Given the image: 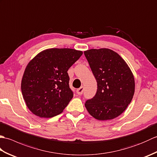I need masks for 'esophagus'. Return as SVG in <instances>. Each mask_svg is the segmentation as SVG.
<instances>
[{"instance_id": "34e87169", "label": "esophagus", "mask_w": 157, "mask_h": 157, "mask_svg": "<svg viewBox=\"0 0 157 157\" xmlns=\"http://www.w3.org/2000/svg\"><path fill=\"white\" fill-rule=\"evenodd\" d=\"M84 86H82V87L78 88V90H77V93H78V95L82 94L83 92H84Z\"/></svg>"}]
</instances>
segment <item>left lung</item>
I'll list each match as a JSON object with an SVG mask.
<instances>
[{
    "instance_id": "obj_1",
    "label": "left lung",
    "mask_w": 157,
    "mask_h": 157,
    "mask_svg": "<svg viewBox=\"0 0 157 157\" xmlns=\"http://www.w3.org/2000/svg\"><path fill=\"white\" fill-rule=\"evenodd\" d=\"M84 55L97 82L96 94L85 103L93 117L106 121L117 117L130 104L135 80L128 65L118 53L109 48L90 49Z\"/></svg>"
}]
</instances>
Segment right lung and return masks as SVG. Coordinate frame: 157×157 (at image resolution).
<instances>
[{
	"label": "right lung",
	"mask_w": 157,
	"mask_h": 157,
	"mask_svg": "<svg viewBox=\"0 0 157 157\" xmlns=\"http://www.w3.org/2000/svg\"><path fill=\"white\" fill-rule=\"evenodd\" d=\"M82 54L72 48H48L28 63L21 88L25 105L33 114L50 118L63 111L73 96L67 71Z\"/></svg>",
	"instance_id": "right-lung-1"
}]
</instances>
